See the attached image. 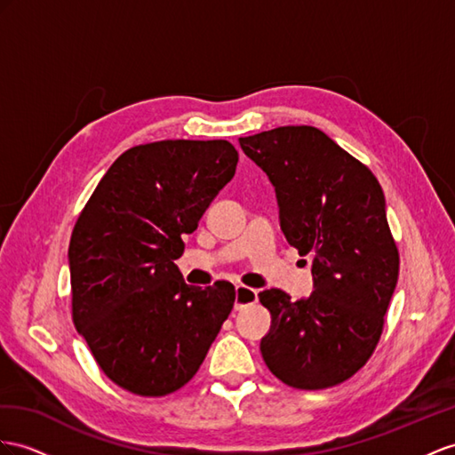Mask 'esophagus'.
Returning a JSON list of instances; mask_svg holds the SVG:
<instances>
[{"instance_id":"esophagus-1","label":"esophagus","mask_w":455,"mask_h":455,"mask_svg":"<svg viewBox=\"0 0 455 455\" xmlns=\"http://www.w3.org/2000/svg\"><path fill=\"white\" fill-rule=\"evenodd\" d=\"M235 290H236V296H235V307L236 309L251 306V304H255V301H258V290L242 286V284H236Z\"/></svg>"}]
</instances>
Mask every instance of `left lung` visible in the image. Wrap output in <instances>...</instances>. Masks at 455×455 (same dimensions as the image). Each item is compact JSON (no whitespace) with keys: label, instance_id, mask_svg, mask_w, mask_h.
<instances>
[{"label":"left lung","instance_id":"obj_1","mask_svg":"<svg viewBox=\"0 0 455 455\" xmlns=\"http://www.w3.org/2000/svg\"><path fill=\"white\" fill-rule=\"evenodd\" d=\"M238 142L275 186L288 243L313 255L309 298L259 292L271 311L261 355L288 387H334L367 363L398 283L382 188L315 126H278Z\"/></svg>","mask_w":455,"mask_h":455}]
</instances>
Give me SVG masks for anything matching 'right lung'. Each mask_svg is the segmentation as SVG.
I'll return each mask as SVG.
<instances>
[{"label":"right lung","mask_w":455,"mask_h":455,"mask_svg":"<svg viewBox=\"0 0 455 455\" xmlns=\"http://www.w3.org/2000/svg\"><path fill=\"white\" fill-rule=\"evenodd\" d=\"M236 163L227 140L131 148L76 220L68 246L75 327L101 371L128 392L165 395L184 387L235 306L230 283L186 284L174 259Z\"/></svg>","instance_id":"right-lung-1"}]
</instances>
